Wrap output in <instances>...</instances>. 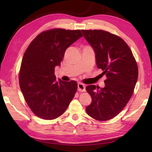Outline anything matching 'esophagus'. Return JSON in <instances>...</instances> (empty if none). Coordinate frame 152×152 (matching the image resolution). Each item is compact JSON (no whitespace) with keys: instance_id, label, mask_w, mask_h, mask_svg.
<instances>
[{"instance_id":"esophagus-1","label":"esophagus","mask_w":152,"mask_h":152,"mask_svg":"<svg viewBox=\"0 0 152 152\" xmlns=\"http://www.w3.org/2000/svg\"><path fill=\"white\" fill-rule=\"evenodd\" d=\"M78 91L80 92H84L85 91V84L82 83L78 84Z\"/></svg>"}]
</instances>
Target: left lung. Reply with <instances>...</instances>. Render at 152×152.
Masks as SVG:
<instances>
[{"label": "left lung", "mask_w": 152, "mask_h": 152, "mask_svg": "<svg viewBox=\"0 0 152 152\" xmlns=\"http://www.w3.org/2000/svg\"><path fill=\"white\" fill-rule=\"evenodd\" d=\"M93 48L98 68L106 76L104 88L86 86L92 98L87 114L98 121L109 120L119 114L133 93L138 68L132 50L124 40L103 30H82Z\"/></svg>", "instance_id": "obj_1"}]
</instances>
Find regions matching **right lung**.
<instances>
[{
    "label": "right lung",
    "mask_w": 152,
    "mask_h": 152,
    "mask_svg": "<svg viewBox=\"0 0 152 152\" xmlns=\"http://www.w3.org/2000/svg\"><path fill=\"white\" fill-rule=\"evenodd\" d=\"M82 37L80 30L45 31L25 51L19 72L20 88L28 106L37 117L56 119L73 99L77 82L56 80L54 70L60 66L66 49Z\"/></svg>",
    "instance_id": "add662e5"
}]
</instances>
